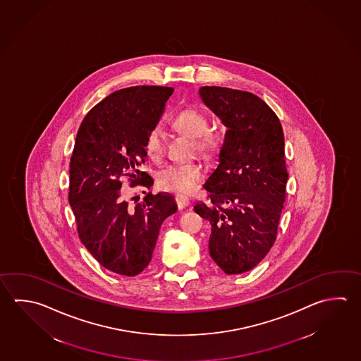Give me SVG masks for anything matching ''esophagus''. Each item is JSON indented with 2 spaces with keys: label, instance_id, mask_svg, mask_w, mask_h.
Returning a JSON list of instances; mask_svg holds the SVG:
<instances>
[{
  "label": "esophagus",
  "instance_id": "obj_1",
  "mask_svg": "<svg viewBox=\"0 0 361 361\" xmlns=\"http://www.w3.org/2000/svg\"><path fill=\"white\" fill-rule=\"evenodd\" d=\"M176 204H177L178 209L182 210V209H185L187 206H190V200L187 197L178 195V196H176Z\"/></svg>",
  "mask_w": 361,
  "mask_h": 361
}]
</instances>
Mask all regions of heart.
<instances>
[{
  "label": "heart",
  "instance_id": "b5f03b06",
  "mask_svg": "<svg viewBox=\"0 0 361 361\" xmlns=\"http://www.w3.org/2000/svg\"><path fill=\"white\" fill-rule=\"evenodd\" d=\"M171 126L176 131L193 138L196 150L202 155H212L219 149V137L209 131V119L196 108H184L171 119ZM144 149L151 160H159L163 157V137L159 128H151L146 133ZM204 168L197 163L173 164L159 171L157 187L166 192H173L180 196L193 193L202 183Z\"/></svg>",
  "mask_w": 361,
  "mask_h": 361
}]
</instances>
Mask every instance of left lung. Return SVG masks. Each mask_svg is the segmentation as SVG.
I'll list each match as a JSON object with an SVG mask.
<instances>
[{
  "label": "left lung",
  "instance_id": "8db88e82",
  "mask_svg": "<svg viewBox=\"0 0 361 361\" xmlns=\"http://www.w3.org/2000/svg\"><path fill=\"white\" fill-rule=\"evenodd\" d=\"M228 131L220 164L195 211L211 224L210 256L228 275L256 267L272 248L286 196L281 123L255 94L221 86L200 90Z\"/></svg>",
  "mask_w": 361,
  "mask_h": 361
}]
</instances>
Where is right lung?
<instances>
[{
	"label": "right lung",
	"mask_w": 361,
	"mask_h": 361,
	"mask_svg": "<svg viewBox=\"0 0 361 361\" xmlns=\"http://www.w3.org/2000/svg\"><path fill=\"white\" fill-rule=\"evenodd\" d=\"M174 92L168 86H131L113 92L81 122L70 160L68 202L80 240L103 267L136 276L150 263L161 224L177 211L173 196L149 192L130 206L123 184L150 188L141 171L146 133Z\"/></svg>",
	"instance_id": "obj_1"
}]
</instances>
